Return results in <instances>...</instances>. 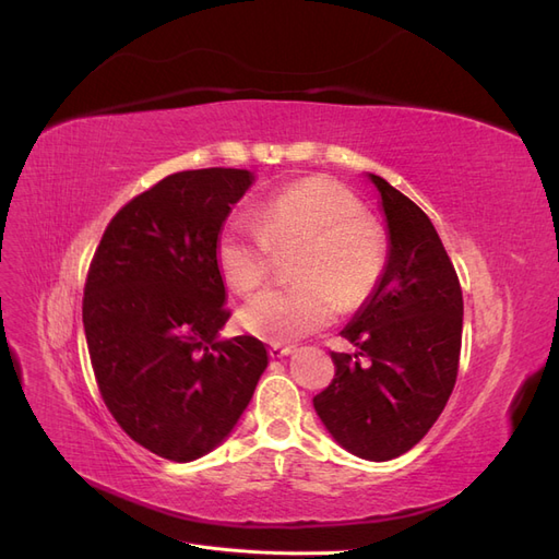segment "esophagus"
Masks as SVG:
<instances>
[{
    "label": "esophagus",
    "instance_id": "1",
    "mask_svg": "<svg viewBox=\"0 0 559 559\" xmlns=\"http://www.w3.org/2000/svg\"><path fill=\"white\" fill-rule=\"evenodd\" d=\"M270 359H282V357H289L294 354V347H282V345H270Z\"/></svg>",
    "mask_w": 559,
    "mask_h": 559
}]
</instances>
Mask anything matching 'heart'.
<instances>
[{"instance_id": "heart-1", "label": "heart", "mask_w": 559, "mask_h": 559, "mask_svg": "<svg viewBox=\"0 0 559 559\" xmlns=\"http://www.w3.org/2000/svg\"><path fill=\"white\" fill-rule=\"evenodd\" d=\"M364 202L329 177H310L270 195L253 224L235 218L216 238V267L235 294H251L273 273V251L298 249L296 284L251 298L240 324L267 343H294L352 310L376 289L384 265V233Z\"/></svg>"}]
</instances>
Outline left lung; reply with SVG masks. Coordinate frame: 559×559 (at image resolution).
<instances>
[{"mask_svg": "<svg viewBox=\"0 0 559 559\" xmlns=\"http://www.w3.org/2000/svg\"><path fill=\"white\" fill-rule=\"evenodd\" d=\"M386 224L376 289L341 331L357 352H331L335 378L314 411L337 445L368 462L408 452L433 427L460 368L464 300L431 218L370 175Z\"/></svg>", "mask_w": 559, "mask_h": 559, "instance_id": "obj_1", "label": "left lung"}]
</instances>
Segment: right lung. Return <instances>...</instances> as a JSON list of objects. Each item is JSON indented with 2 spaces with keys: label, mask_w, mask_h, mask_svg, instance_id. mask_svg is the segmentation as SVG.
Wrapping results in <instances>:
<instances>
[{
  "label": "right lung",
  "mask_w": 559,
  "mask_h": 559,
  "mask_svg": "<svg viewBox=\"0 0 559 559\" xmlns=\"http://www.w3.org/2000/svg\"><path fill=\"white\" fill-rule=\"evenodd\" d=\"M253 173L165 177L111 218L83 292V329L109 413L170 462L222 445L267 366L251 335L218 337L230 312L216 238Z\"/></svg>",
  "instance_id": "1"
}]
</instances>
